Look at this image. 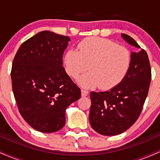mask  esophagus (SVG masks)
<instances>
[{
  "mask_svg": "<svg viewBox=\"0 0 160 160\" xmlns=\"http://www.w3.org/2000/svg\"><path fill=\"white\" fill-rule=\"evenodd\" d=\"M88 94H89V92L86 89H81V95L82 96H86Z\"/></svg>",
  "mask_w": 160,
  "mask_h": 160,
  "instance_id": "1",
  "label": "esophagus"
}]
</instances>
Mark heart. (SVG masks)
I'll return each mask as SVG.
<instances>
[{"mask_svg": "<svg viewBox=\"0 0 160 160\" xmlns=\"http://www.w3.org/2000/svg\"><path fill=\"white\" fill-rule=\"evenodd\" d=\"M78 51L68 50L64 62L66 72L73 78L89 68V72L78 80L83 87L111 89L123 80L131 65V52L111 40L88 38L78 43Z\"/></svg>", "mask_w": 160, "mask_h": 160, "instance_id": "heart-1", "label": "heart"}]
</instances>
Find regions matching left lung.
<instances>
[{
    "label": "left lung",
    "instance_id": "obj_1",
    "mask_svg": "<svg viewBox=\"0 0 160 160\" xmlns=\"http://www.w3.org/2000/svg\"><path fill=\"white\" fill-rule=\"evenodd\" d=\"M122 38L140 48L137 42L126 34ZM151 68L144 49L132 53L129 69L123 80L111 90L91 92L89 122L95 132L112 136L126 131L136 122L148 96Z\"/></svg>",
    "mask_w": 160,
    "mask_h": 160
}]
</instances>
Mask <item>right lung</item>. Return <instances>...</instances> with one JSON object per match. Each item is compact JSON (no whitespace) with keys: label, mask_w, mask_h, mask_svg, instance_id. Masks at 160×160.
Returning a JSON list of instances; mask_svg holds the SVG:
<instances>
[{"label":"right lung","mask_w":160,"mask_h":160,"mask_svg":"<svg viewBox=\"0 0 160 160\" xmlns=\"http://www.w3.org/2000/svg\"><path fill=\"white\" fill-rule=\"evenodd\" d=\"M69 40L68 36L40 32L22 43L13 58L11 80L18 109L40 132L63 128L66 109L81 96L62 66Z\"/></svg>","instance_id":"right-lung-1"}]
</instances>
